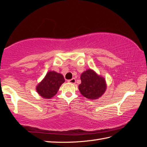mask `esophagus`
<instances>
[{
	"label": "esophagus",
	"instance_id": "esophagus-1",
	"mask_svg": "<svg viewBox=\"0 0 147 147\" xmlns=\"http://www.w3.org/2000/svg\"><path fill=\"white\" fill-rule=\"evenodd\" d=\"M68 82L70 83H72V84H74L76 83V80L74 78H72L69 80H68Z\"/></svg>",
	"mask_w": 147,
	"mask_h": 147
}]
</instances>
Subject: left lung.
<instances>
[{
  "instance_id": "obj_1",
  "label": "left lung",
  "mask_w": 147,
  "mask_h": 147,
  "mask_svg": "<svg viewBox=\"0 0 147 147\" xmlns=\"http://www.w3.org/2000/svg\"><path fill=\"white\" fill-rule=\"evenodd\" d=\"M81 83L78 88L85 97L95 100L104 94L107 88L104 78L98 75L94 71L87 69L81 75Z\"/></svg>"
}]
</instances>
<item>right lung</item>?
<instances>
[{"instance_id": "right-lung-1", "label": "right lung", "mask_w": 147, "mask_h": 147, "mask_svg": "<svg viewBox=\"0 0 147 147\" xmlns=\"http://www.w3.org/2000/svg\"><path fill=\"white\" fill-rule=\"evenodd\" d=\"M65 82L62 74L55 71H49L36 87L37 93L42 97L49 99L53 97L62 83Z\"/></svg>"}]
</instances>
